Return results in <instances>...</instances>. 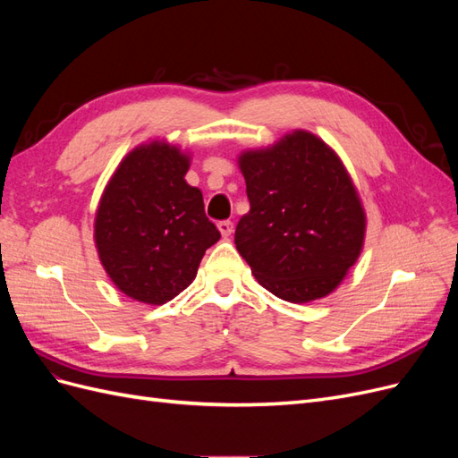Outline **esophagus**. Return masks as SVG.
Masks as SVG:
<instances>
[{"mask_svg": "<svg viewBox=\"0 0 458 458\" xmlns=\"http://www.w3.org/2000/svg\"><path fill=\"white\" fill-rule=\"evenodd\" d=\"M217 229H219V233H221V237L227 239L229 234L233 233V224H231V221H219Z\"/></svg>", "mask_w": 458, "mask_h": 458, "instance_id": "1", "label": "esophagus"}]
</instances>
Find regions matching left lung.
<instances>
[{"label":"left lung","mask_w":458,"mask_h":458,"mask_svg":"<svg viewBox=\"0 0 458 458\" xmlns=\"http://www.w3.org/2000/svg\"><path fill=\"white\" fill-rule=\"evenodd\" d=\"M250 212L234 231L256 281L284 301L321 300L365 246L367 214L338 152L308 130L237 157Z\"/></svg>","instance_id":"left-lung-1"}]
</instances>
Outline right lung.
<instances>
[{
	"label": "right lung",
	"mask_w": 458,
	"mask_h": 458,
	"mask_svg": "<svg viewBox=\"0 0 458 458\" xmlns=\"http://www.w3.org/2000/svg\"><path fill=\"white\" fill-rule=\"evenodd\" d=\"M191 152L165 140L137 145L106 182L93 241L108 279L128 298L162 306L195 281L219 231L204 214L202 191L185 175Z\"/></svg>",
	"instance_id": "right-lung-1"
}]
</instances>
